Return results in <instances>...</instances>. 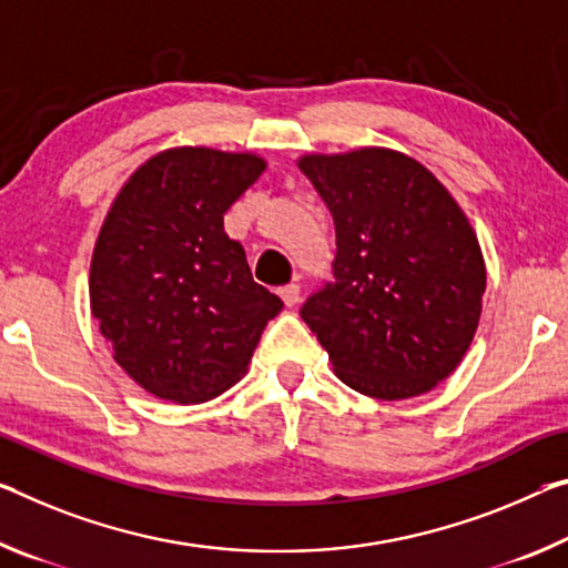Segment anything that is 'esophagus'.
<instances>
[{"mask_svg":"<svg viewBox=\"0 0 568 568\" xmlns=\"http://www.w3.org/2000/svg\"><path fill=\"white\" fill-rule=\"evenodd\" d=\"M277 293H281V298H283V303L287 305V308H293V305L301 301V287L295 285V283H291V285H283L281 291H277Z\"/></svg>","mask_w":568,"mask_h":568,"instance_id":"obj_1","label":"esophagus"}]
</instances>
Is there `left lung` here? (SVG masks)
<instances>
[{"label": "left lung", "mask_w": 568, "mask_h": 568, "mask_svg": "<svg viewBox=\"0 0 568 568\" xmlns=\"http://www.w3.org/2000/svg\"><path fill=\"white\" fill-rule=\"evenodd\" d=\"M298 166L336 224L333 277L303 303L336 376L366 397H419L478 331L485 263L460 204L392 149L308 154Z\"/></svg>", "instance_id": "1"}]
</instances>
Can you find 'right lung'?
<instances>
[{
	"instance_id": "add662e5",
	"label": "right lung",
	"mask_w": 568,
	"mask_h": 568,
	"mask_svg": "<svg viewBox=\"0 0 568 568\" xmlns=\"http://www.w3.org/2000/svg\"><path fill=\"white\" fill-rule=\"evenodd\" d=\"M257 154L179 146L121 186L90 260V311L141 389L176 404L227 392L283 301L252 281L224 212L265 171Z\"/></svg>"
}]
</instances>
